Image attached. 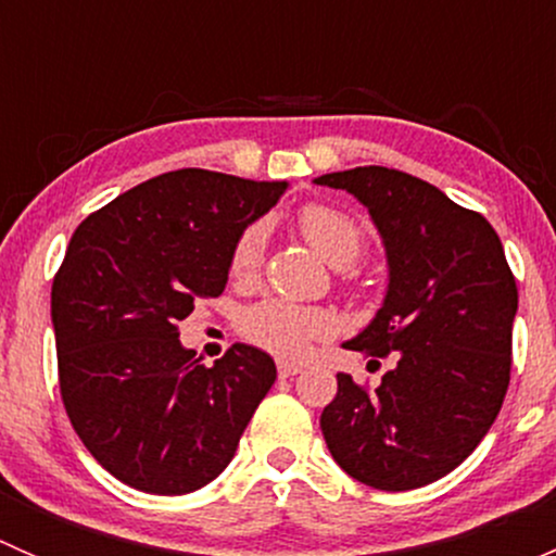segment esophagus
Instances as JSON below:
<instances>
[{
  "mask_svg": "<svg viewBox=\"0 0 556 556\" xmlns=\"http://www.w3.org/2000/svg\"><path fill=\"white\" fill-rule=\"evenodd\" d=\"M277 371H279V377H282V379H288V377H295V374H301V371H304V366H301V363L279 361Z\"/></svg>",
  "mask_w": 556,
  "mask_h": 556,
  "instance_id": "obj_1",
  "label": "esophagus"
}]
</instances>
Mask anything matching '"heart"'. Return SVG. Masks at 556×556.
Wrapping results in <instances>:
<instances>
[{
  "instance_id": "b5f03b06",
  "label": "heart",
  "mask_w": 556,
  "mask_h": 556,
  "mask_svg": "<svg viewBox=\"0 0 556 556\" xmlns=\"http://www.w3.org/2000/svg\"><path fill=\"white\" fill-rule=\"evenodd\" d=\"M299 228L309 247L325 263L344 268L361 255L363 233L352 217L344 212L330 210L323 204H309L301 210ZM263 255V231L257 226L247 228L239 237L231 255L233 277H250L261 266ZM333 328V317L328 312L306 309V306L290 304V301L268 299L244 312L242 333L255 341L263 350L282 357H299L309 350V344Z\"/></svg>"
}]
</instances>
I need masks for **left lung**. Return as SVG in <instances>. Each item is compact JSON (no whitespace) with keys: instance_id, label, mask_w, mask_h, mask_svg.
I'll list each match as a JSON object with an SVG mask.
<instances>
[{"instance_id":"obj_1","label":"left lung","mask_w":556,"mask_h":556,"mask_svg":"<svg viewBox=\"0 0 556 556\" xmlns=\"http://www.w3.org/2000/svg\"><path fill=\"white\" fill-rule=\"evenodd\" d=\"M368 210L387 290L344 350L395 357L374 392L336 374L319 428L336 463L374 490H417L457 468L495 422L511 379L517 282L495 228L425 179L384 166L330 172Z\"/></svg>"}]
</instances>
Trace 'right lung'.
Returning <instances> with one entry per match:
<instances>
[{"mask_svg": "<svg viewBox=\"0 0 556 556\" xmlns=\"http://www.w3.org/2000/svg\"><path fill=\"white\" fill-rule=\"evenodd\" d=\"M285 190V179L166 172L72 233L50 293L61 397L83 444L123 484L185 495L237 454L277 366L250 344L201 366L177 323L195 299L226 290L239 237Z\"/></svg>", "mask_w": 556, "mask_h": 556, "instance_id": "obj_1", "label": "right lung"}]
</instances>
